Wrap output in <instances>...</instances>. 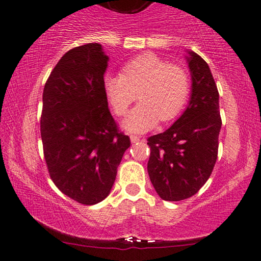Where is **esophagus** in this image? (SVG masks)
Wrapping results in <instances>:
<instances>
[{
  "label": "esophagus",
  "instance_id": "1",
  "mask_svg": "<svg viewBox=\"0 0 261 261\" xmlns=\"http://www.w3.org/2000/svg\"><path fill=\"white\" fill-rule=\"evenodd\" d=\"M140 140H141V138L136 136V135H131V136H130V141L133 142V143H136V142H138Z\"/></svg>",
  "mask_w": 261,
  "mask_h": 261
}]
</instances>
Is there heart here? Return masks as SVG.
Listing matches in <instances>:
<instances>
[{"mask_svg":"<svg viewBox=\"0 0 261 261\" xmlns=\"http://www.w3.org/2000/svg\"><path fill=\"white\" fill-rule=\"evenodd\" d=\"M103 88L119 115L126 113L138 91L141 102L126 114L121 127L128 133H146L159 120H172L180 113L189 96L190 82L183 68L148 53L128 61L123 74L107 73Z\"/></svg>","mask_w":261,"mask_h":261,"instance_id":"heart-1","label":"heart"}]
</instances>
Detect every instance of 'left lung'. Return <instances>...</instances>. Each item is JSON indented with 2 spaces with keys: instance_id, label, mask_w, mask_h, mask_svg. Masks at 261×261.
Returning a JSON list of instances; mask_svg holds the SVG:
<instances>
[{
  "instance_id": "left-lung-1",
  "label": "left lung",
  "mask_w": 261,
  "mask_h": 261,
  "mask_svg": "<svg viewBox=\"0 0 261 261\" xmlns=\"http://www.w3.org/2000/svg\"><path fill=\"white\" fill-rule=\"evenodd\" d=\"M191 91L183 114L163 134L148 138L147 169L155 191L165 201L195 195L207 182L218 155L222 127L219 94L210 66L187 50Z\"/></svg>"
}]
</instances>
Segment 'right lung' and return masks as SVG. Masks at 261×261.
I'll list each match as a JSON object with an SVG mask.
<instances>
[{
    "instance_id": "obj_1",
    "label": "right lung",
    "mask_w": 261,
    "mask_h": 261,
    "mask_svg": "<svg viewBox=\"0 0 261 261\" xmlns=\"http://www.w3.org/2000/svg\"><path fill=\"white\" fill-rule=\"evenodd\" d=\"M108 61L98 43L71 49L43 90L41 136L49 174L66 196L83 204L106 199L130 147L108 110Z\"/></svg>"
}]
</instances>
